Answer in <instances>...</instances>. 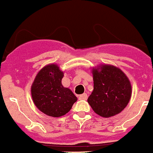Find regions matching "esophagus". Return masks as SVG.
I'll return each mask as SVG.
<instances>
[{
	"instance_id": "34e87169",
	"label": "esophagus",
	"mask_w": 153,
	"mask_h": 153,
	"mask_svg": "<svg viewBox=\"0 0 153 153\" xmlns=\"http://www.w3.org/2000/svg\"><path fill=\"white\" fill-rule=\"evenodd\" d=\"M79 99L80 100H86L88 99V95L86 93H84L82 95H80L79 96Z\"/></svg>"
}]
</instances>
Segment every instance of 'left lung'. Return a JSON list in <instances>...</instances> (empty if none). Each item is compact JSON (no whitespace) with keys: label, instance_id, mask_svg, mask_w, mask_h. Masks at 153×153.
Returning <instances> with one entry per match:
<instances>
[{"label":"left lung","instance_id":"left-lung-1","mask_svg":"<svg viewBox=\"0 0 153 153\" xmlns=\"http://www.w3.org/2000/svg\"><path fill=\"white\" fill-rule=\"evenodd\" d=\"M94 89L88 102L97 114L109 118L120 113L131 97V84L125 73L111 65L92 70Z\"/></svg>","mask_w":153,"mask_h":153}]
</instances>
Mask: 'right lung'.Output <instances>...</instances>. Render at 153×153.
I'll return each mask as SVG.
<instances>
[{
	"mask_svg": "<svg viewBox=\"0 0 153 153\" xmlns=\"http://www.w3.org/2000/svg\"><path fill=\"white\" fill-rule=\"evenodd\" d=\"M63 76L57 65H49L39 71L31 86L35 106L49 116L65 115L77 100L73 91L62 84Z\"/></svg>",
	"mask_w": 153,
	"mask_h": 153,
	"instance_id": "add662e5",
	"label": "right lung"
}]
</instances>
